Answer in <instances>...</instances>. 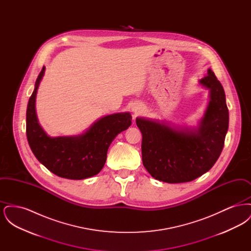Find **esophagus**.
I'll use <instances>...</instances> for the list:
<instances>
[{
    "label": "esophagus",
    "instance_id": "34e87169",
    "mask_svg": "<svg viewBox=\"0 0 251 251\" xmlns=\"http://www.w3.org/2000/svg\"><path fill=\"white\" fill-rule=\"evenodd\" d=\"M132 113H133V115L134 116H138L139 114H141L142 112H143L144 107L141 105V104H139V103H136L135 105H133L132 106Z\"/></svg>",
    "mask_w": 251,
    "mask_h": 251
}]
</instances>
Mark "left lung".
<instances>
[{
	"mask_svg": "<svg viewBox=\"0 0 251 251\" xmlns=\"http://www.w3.org/2000/svg\"><path fill=\"white\" fill-rule=\"evenodd\" d=\"M199 84L209 90V102L195 127L136 118L142 132V161L154 179L168 183L191 181L209 171L224 147L228 128L225 91L214 72Z\"/></svg>",
	"mask_w": 251,
	"mask_h": 251,
	"instance_id": "1",
	"label": "left lung"
}]
</instances>
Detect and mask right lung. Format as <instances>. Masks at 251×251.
Segmentation results:
<instances>
[{
  "instance_id": "add662e5",
  "label": "right lung",
  "mask_w": 251,
  "mask_h": 251,
  "mask_svg": "<svg viewBox=\"0 0 251 251\" xmlns=\"http://www.w3.org/2000/svg\"><path fill=\"white\" fill-rule=\"evenodd\" d=\"M45 67L39 73L26 111V135L36 159L61 178L83 179L97 175L104 166L109 146L131 124L129 112L116 113L95 121L77 135L49 136L40 126L36 111V98Z\"/></svg>"
}]
</instances>
